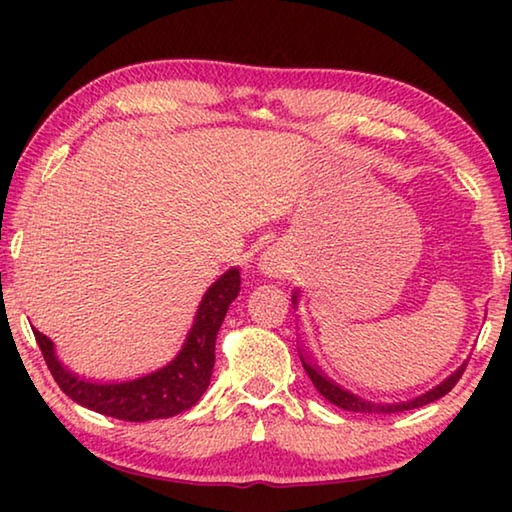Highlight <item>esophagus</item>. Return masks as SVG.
<instances>
[{"label": "esophagus", "mask_w": 512, "mask_h": 512, "mask_svg": "<svg viewBox=\"0 0 512 512\" xmlns=\"http://www.w3.org/2000/svg\"><path fill=\"white\" fill-rule=\"evenodd\" d=\"M282 268H284V264H282V257L277 255V250H266L262 259H259V271L268 277L282 275Z\"/></svg>", "instance_id": "esophagus-1"}]
</instances>
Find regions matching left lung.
I'll list each match as a JSON object with an SVG mask.
<instances>
[{"label": "left lung", "instance_id": "left-lung-1", "mask_svg": "<svg viewBox=\"0 0 512 512\" xmlns=\"http://www.w3.org/2000/svg\"><path fill=\"white\" fill-rule=\"evenodd\" d=\"M298 298H300V291L296 289V293H293L291 300L293 305H298ZM305 350H300V361H302V368L307 370V375L311 379V384L316 386V391L325 397L327 402H332L334 406H339V409L343 411H352V413H400V411H411V409H420V406L424 404H431L440 400V397L447 395L452 388L456 386V381L461 379L463 370H465V363L463 366H458L452 375H449L447 379L440 381L438 386H433L431 391L422 393L418 397H413V400H406V402H397V404H381V402H370V400H363V397L350 393L348 388H343L336 384L334 379H329L323 368L316 366L314 361H311L307 354H302Z\"/></svg>", "mask_w": 512, "mask_h": 512}]
</instances>
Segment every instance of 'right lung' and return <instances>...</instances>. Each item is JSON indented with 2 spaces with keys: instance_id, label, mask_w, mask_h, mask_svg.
Returning <instances> with one entry per match:
<instances>
[{
  "instance_id": "right-lung-1",
  "label": "right lung",
  "mask_w": 512,
  "mask_h": 512,
  "mask_svg": "<svg viewBox=\"0 0 512 512\" xmlns=\"http://www.w3.org/2000/svg\"><path fill=\"white\" fill-rule=\"evenodd\" d=\"M239 268L225 271L198 305L194 325L183 348L167 366L149 375L119 384H99L74 375L58 361L54 341L33 329L47 366L69 400L110 418L126 422H146L178 415L201 400L212 379L214 343L230 302L239 296Z\"/></svg>"
}]
</instances>
